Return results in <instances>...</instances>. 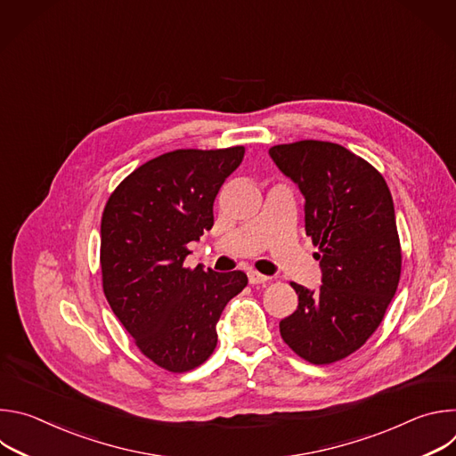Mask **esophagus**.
I'll return each instance as SVG.
<instances>
[{
	"instance_id": "34e87169",
	"label": "esophagus",
	"mask_w": 456,
	"mask_h": 456,
	"mask_svg": "<svg viewBox=\"0 0 456 456\" xmlns=\"http://www.w3.org/2000/svg\"><path fill=\"white\" fill-rule=\"evenodd\" d=\"M247 274H248V283L250 285H262V283L269 281V276H264V274H259L256 271H248Z\"/></svg>"
}]
</instances>
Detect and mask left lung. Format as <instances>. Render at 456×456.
Returning a JSON list of instances; mask_svg holds the SVG:
<instances>
[{
  "instance_id": "1",
  "label": "left lung",
  "mask_w": 456,
  "mask_h": 456,
  "mask_svg": "<svg viewBox=\"0 0 456 456\" xmlns=\"http://www.w3.org/2000/svg\"><path fill=\"white\" fill-rule=\"evenodd\" d=\"M269 155L305 197V231L321 267L317 289L292 283L299 303L280 332L305 361L330 364L366 343L395 296L403 257L392 192L339 144L301 141Z\"/></svg>"
}]
</instances>
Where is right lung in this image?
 I'll return each mask as SVG.
<instances>
[{
	"mask_svg": "<svg viewBox=\"0 0 456 456\" xmlns=\"http://www.w3.org/2000/svg\"><path fill=\"white\" fill-rule=\"evenodd\" d=\"M243 155V146L160 155L124 178L102 213L104 296L141 352L175 373L213 354L216 322L247 285L241 271L183 267L187 243L213 227L216 194Z\"/></svg>",
	"mask_w": 456,
	"mask_h": 456,
	"instance_id": "right-lung-1",
	"label": "right lung"
}]
</instances>
